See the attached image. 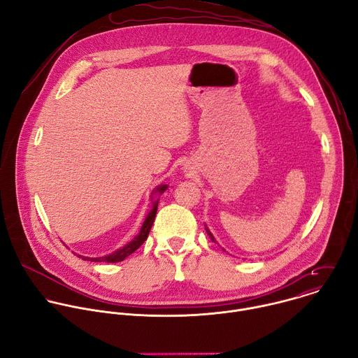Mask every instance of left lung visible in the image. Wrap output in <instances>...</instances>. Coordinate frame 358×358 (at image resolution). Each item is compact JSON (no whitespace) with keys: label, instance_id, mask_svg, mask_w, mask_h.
I'll return each mask as SVG.
<instances>
[{"label":"left lung","instance_id":"1","mask_svg":"<svg viewBox=\"0 0 358 358\" xmlns=\"http://www.w3.org/2000/svg\"><path fill=\"white\" fill-rule=\"evenodd\" d=\"M206 229H207V232H208V235H210V238H211V239H213V242H215V238H214V236H213V234H211V232H210V231H208V228H206Z\"/></svg>","mask_w":358,"mask_h":358}]
</instances>
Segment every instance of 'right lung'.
<instances>
[{
	"label": "right lung",
	"instance_id": "obj_1",
	"mask_svg": "<svg viewBox=\"0 0 358 358\" xmlns=\"http://www.w3.org/2000/svg\"><path fill=\"white\" fill-rule=\"evenodd\" d=\"M166 189H167V185H162V187L157 188V191H159L160 195H162ZM157 206H159V201L155 202V206H152V210L148 213V215H147V218H145V221H144V224H143V227H141V229H140V234H138L131 242H129L126 246H123L122 249L113 252L112 255H108V257H101V258H85V257H82V259H85V261H92V262H109V264L122 262L124 258L129 257V255H131L134 250H137V249L144 243V241L147 239L148 232H150V229H151V227H152V222H155L156 214H157ZM78 257H79V255H78Z\"/></svg>",
	"mask_w": 358,
	"mask_h": 358
}]
</instances>
